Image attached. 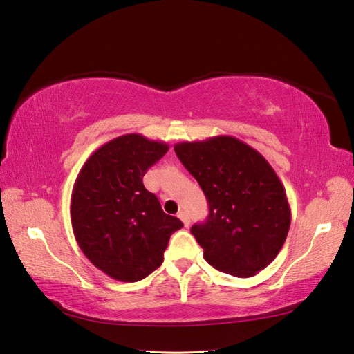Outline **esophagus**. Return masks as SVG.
Wrapping results in <instances>:
<instances>
[{
    "label": "esophagus",
    "mask_w": 354,
    "mask_h": 354,
    "mask_svg": "<svg viewBox=\"0 0 354 354\" xmlns=\"http://www.w3.org/2000/svg\"><path fill=\"white\" fill-rule=\"evenodd\" d=\"M178 218L179 219H181L183 221V224L185 225V227H189V224H190V218H189V213H187V212H179L178 213Z\"/></svg>",
    "instance_id": "esophagus-1"
}]
</instances>
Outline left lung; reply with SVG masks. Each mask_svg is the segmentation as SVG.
I'll list each match as a JSON object with an SVG mask.
<instances>
[{
    "instance_id": "obj_1",
    "label": "left lung",
    "mask_w": 354,
    "mask_h": 354,
    "mask_svg": "<svg viewBox=\"0 0 354 354\" xmlns=\"http://www.w3.org/2000/svg\"><path fill=\"white\" fill-rule=\"evenodd\" d=\"M175 151L209 201V218L192 227L204 259L236 278L258 274L278 256L292 223L286 189L272 165L228 135L178 142Z\"/></svg>"
}]
</instances>
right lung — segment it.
<instances>
[{"label": "right lung", "mask_w": 354, "mask_h": 354, "mask_svg": "<svg viewBox=\"0 0 354 354\" xmlns=\"http://www.w3.org/2000/svg\"><path fill=\"white\" fill-rule=\"evenodd\" d=\"M169 145L140 133L96 149L78 173L71 199L75 239L92 264L112 279L136 282L162 264L170 234L183 223L164 213L142 176Z\"/></svg>", "instance_id": "1"}]
</instances>
